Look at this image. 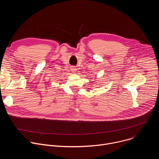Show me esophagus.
<instances>
[{"mask_svg":"<svg viewBox=\"0 0 159 159\" xmlns=\"http://www.w3.org/2000/svg\"><path fill=\"white\" fill-rule=\"evenodd\" d=\"M71 70H72V72H75V71H76V69H75V68L73 67V68H72V69H71Z\"/></svg>","mask_w":159,"mask_h":159,"instance_id":"34e87169","label":"esophagus"}]
</instances>
